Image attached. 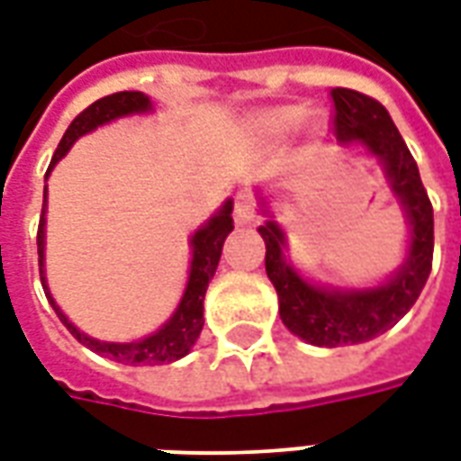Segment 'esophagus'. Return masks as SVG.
<instances>
[{"instance_id": "1", "label": "esophagus", "mask_w": 461, "mask_h": 461, "mask_svg": "<svg viewBox=\"0 0 461 461\" xmlns=\"http://www.w3.org/2000/svg\"><path fill=\"white\" fill-rule=\"evenodd\" d=\"M255 213H258V208H255V198L250 194H238L235 198V208H233V218L238 226H248V223H253Z\"/></svg>"}]
</instances>
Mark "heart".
Here are the masks:
<instances>
[{"label": "heart", "instance_id": "b5f03b06", "mask_svg": "<svg viewBox=\"0 0 461 461\" xmlns=\"http://www.w3.org/2000/svg\"><path fill=\"white\" fill-rule=\"evenodd\" d=\"M307 117V110L297 105H285V107H272V110H265L263 115L258 117V122L263 127L265 132L270 134H285L300 127Z\"/></svg>", "mask_w": 461, "mask_h": 461}]
</instances>
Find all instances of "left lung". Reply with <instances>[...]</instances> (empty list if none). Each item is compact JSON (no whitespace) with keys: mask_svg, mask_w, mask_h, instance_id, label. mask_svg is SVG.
<instances>
[{"mask_svg":"<svg viewBox=\"0 0 461 461\" xmlns=\"http://www.w3.org/2000/svg\"><path fill=\"white\" fill-rule=\"evenodd\" d=\"M331 100L339 142H361L385 169L391 191L408 218L410 245L405 263L388 282L366 290H339L312 285L287 263L285 230L275 221L258 228L265 240V270L280 300L282 324L307 344L327 348L364 344L398 324L428 282L435 248L432 203L388 110L378 100L348 88L331 90Z\"/></svg>","mask_w":461,"mask_h":461,"instance_id":"8db88e82","label":"left lung"}]
</instances>
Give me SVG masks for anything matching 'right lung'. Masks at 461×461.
Wrapping results in <instances>:
<instances>
[{
    "label": "right lung",
    "mask_w": 461,
    "mask_h": 461,
    "mask_svg": "<svg viewBox=\"0 0 461 461\" xmlns=\"http://www.w3.org/2000/svg\"><path fill=\"white\" fill-rule=\"evenodd\" d=\"M152 110V100L137 93V90H122V93H113L95 100L93 105H88L80 113L70 127L63 134L59 149L53 154V164L66 157L73 142L83 137V134L93 132L95 127L105 122H113L117 117L134 115V113H149ZM49 176V174H46ZM233 201L228 198L226 203L221 206L216 216L208 221L206 226H201L196 233L191 235V270H189V282H186V290L181 297L179 307L171 314V319L161 329H157L149 337L140 339V341H130V344H115V341H97V339L83 334L78 329L73 327L68 317L59 309V304L53 302L51 292L46 287V272H43V245H46V189H43V208H41V221H39V233H36V245H39V272H41V285L46 297L51 302V307L56 309V314L63 321V327L68 329L73 337L78 339L80 344L88 346L90 351L113 358L117 364L127 366H159V364H171V361H179L184 356L189 354L191 346L196 344L198 334L203 329V297H206L208 282L216 275L218 260L223 253V243H226L228 233L233 230Z\"/></svg>",
    "instance_id": "add662e5"
}]
</instances>
